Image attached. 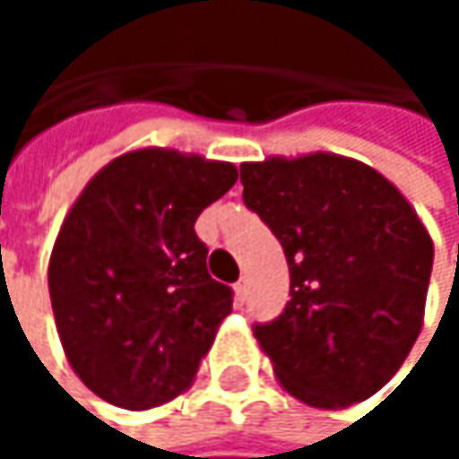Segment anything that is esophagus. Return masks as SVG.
<instances>
[{
	"instance_id": "1",
	"label": "esophagus",
	"mask_w": 459,
	"mask_h": 459,
	"mask_svg": "<svg viewBox=\"0 0 459 459\" xmlns=\"http://www.w3.org/2000/svg\"><path fill=\"white\" fill-rule=\"evenodd\" d=\"M233 292H236V303L244 306V300H247V279H238V281L233 284Z\"/></svg>"
}]
</instances>
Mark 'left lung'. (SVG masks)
<instances>
[{
	"mask_svg": "<svg viewBox=\"0 0 459 459\" xmlns=\"http://www.w3.org/2000/svg\"><path fill=\"white\" fill-rule=\"evenodd\" d=\"M241 186L290 265L284 314L255 324L281 388L319 410L369 399L422 329L430 233L388 178L348 156L244 161Z\"/></svg>",
	"mask_w": 459,
	"mask_h": 459,
	"instance_id": "1",
	"label": "left lung"
}]
</instances>
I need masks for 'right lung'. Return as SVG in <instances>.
I'll list each match as a JSON object with an SVG mask.
<instances>
[{
  "label": "right lung",
  "mask_w": 459,
  "mask_h": 459,
  "mask_svg": "<svg viewBox=\"0 0 459 459\" xmlns=\"http://www.w3.org/2000/svg\"><path fill=\"white\" fill-rule=\"evenodd\" d=\"M238 172L172 148L108 161L55 238L47 284L71 369L103 402L151 410L196 377L233 292L207 273L194 223Z\"/></svg>",
  "instance_id": "obj_1"
}]
</instances>
